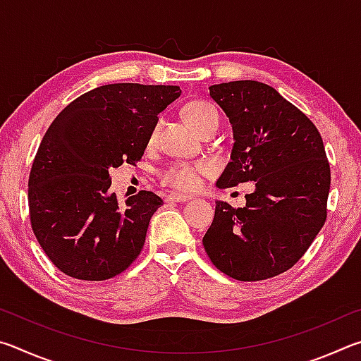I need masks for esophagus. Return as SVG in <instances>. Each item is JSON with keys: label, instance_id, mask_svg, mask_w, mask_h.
Returning <instances> with one entry per match:
<instances>
[{"label": "esophagus", "instance_id": "1", "mask_svg": "<svg viewBox=\"0 0 361 361\" xmlns=\"http://www.w3.org/2000/svg\"><path fill=\"white\" fill-rule=\"evenodd\" d=\"M189 199H191V195L181 192H170L167 195V202H186Z\"/></svg>", "mask_w": 361, "mask_h": 361}]
</instances>
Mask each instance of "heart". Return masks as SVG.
<instances>
[{
	"label": "heart",
	"mask_w": 361,
	"mask_h": 361,
	"mask_svg": "<svg viewBox=\"0 0 361 361\" xmlns=\"http://www.w3.org/2000/svg\"><path fill=\"white\" fill-rule=\"evenodd\" d=\"M185 114L188 121L197 129V132L202 133L209 129L213 124L219 122V114L216 108L209 102L204 100H194L189 102L185 108ZM159 129H161V121H157L152 130L149 133V143H154L157 138ZM204 167L199 164H188V162H178L172 164V166L164 170L161 178L166 185L176 188V189H195L200 185V175L204 173Z\"/></svg>",
	"instance_id": "heart-1"
}]
</instances>
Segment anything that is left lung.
I'll use <instances>...</instances> for the list:
<instances>
[{
	"label": "left lung",
	"instance_id": "8db88e82",
	"mask_svg": "<svg viewBox=\"0 0 361 361\" xmlns=\"http://www.w3.org/2000/svg\"><path fill=\"white\" fill-rule=\"evenodd\" d=\"M210 97L234 132L231 162L216 186L255 181V191L243 209L218 200L204 248L232 279L276 277L302 258L325 224L331 173L323 140L314 122L267 84H215Z\"/></svg>",
	"mask_w": 361,
	"mask_h": 361
}]
</instances>
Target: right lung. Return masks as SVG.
<instances>
[{
	"label": "right lung",
	"mask_w": 361,
	"mask_h": 361,
	"mask_svg": "<svg viewBox=\"0 0 361 361\" xmlns=\"http://www.w3.org/2000/svg\"><path fill=\"white\" fill-rule=\"evenodd\" d=\"M178 85L106 84L62 109L42 137L28 178L32 229L52 264L78 280L124 272L164 202L140 191L119 204L108 170L142 159L157 114Z\"/></svg>",
	"instance_id": "obj_1"
}]
</instances>
